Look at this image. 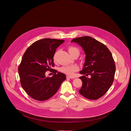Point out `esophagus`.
<instances>
[{"mask_svg": "<svg viewBox=\"0 0 131 131\" xmlns=\"http://www.w3.org/2000/svg\"><path fill=\"white\" fill-rule=\"evenodd\" d=\"M66 78H67V79H74V77H71V76H67L66 77Z\"/></svg>", "mask_w": 131, "mask_h": 131, "instance_id": "1", "label": "esophagus"}]
</instances>
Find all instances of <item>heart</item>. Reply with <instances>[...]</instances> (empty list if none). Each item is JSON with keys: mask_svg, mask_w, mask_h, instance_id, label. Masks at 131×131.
Segmentation results:
<instances>
[{"mask_svg": "<svg viewBox=\"0 0 131 131\" xmlns=\"http://www.w3.org/2000/svg\"><path fill=\"white\" fill-rule=\"evenodd\" d=\"M68 51L71 56L74 53H79V49L74 46L69 47L68 48ZM79 70V67L77 65L64 66L62 67L60 69V70L61 72L68 75H73L74 72L78 71Z\"/></svg>", "mask_w": 131, "mask_h": 131, "instance_id": "heart-1", "label": "heart"}]
</instances>
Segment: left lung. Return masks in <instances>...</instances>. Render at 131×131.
Wrapping results in <instances>:
<instances>
[{
  "mask_svg": "<svg viewBox=\"0 0 131 131\" xmlns=\"http://www.w3.org/2000/svg\"><path fill=\"white\" fill-rule=\"evenodd\" d=\"M77 43L86 54L83 68L80 73L91 75L80 77L82 86L80 93L85 97L95 100L102 97L112 85L116 70L111 52L107 47L89 36L76 38L71 41Z\"/></svg>",
  "mask_w": 131,
  "mask_h": 131,
  "instance_id": "8db88e82",
  "label": "left lung"
}]
</instances>
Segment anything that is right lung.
<instances>
[{"label": "right lung", "instance_id": "1", "mask_svg": "<svg viewBox=\"0 0 131 131\" xmlns=\"http://www.w3.org/2000/svg\"><path fill=\"white\" fill-rule=\"evenodd\" d=\"M65 41L45 38L28 47L18 67L20 83L26 93L33 99L44 101L52 97L66 80V75L56 70L51 78L45 72L54 66L53 56L57 48Z\"/></svg>", "mask_w": 131, "mask_h": 131}]
</instances>
